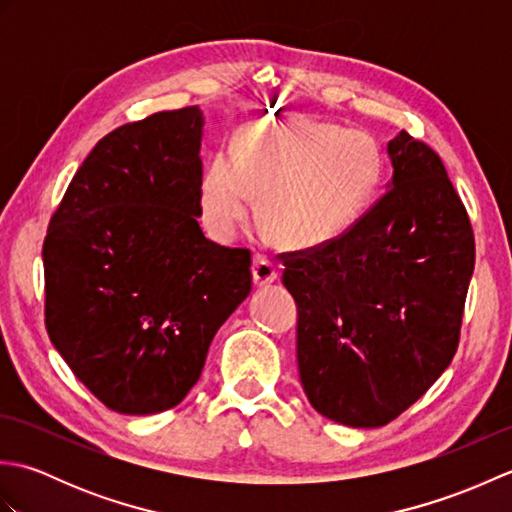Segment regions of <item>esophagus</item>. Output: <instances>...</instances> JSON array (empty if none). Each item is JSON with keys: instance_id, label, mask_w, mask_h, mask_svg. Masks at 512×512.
Segmentation results:
<instances>
[{"instance_id": "esophagus-1", "label": "esophagus", "mask_w": 512, "mask_h": 512, "mask_svg": "<svg viewBox=\"0 0 512 512\" xmlns=\"http://www.w3.org/2000/svg\"><path fill=\"white\" fill-rule=\"evenodd\" d=\"M277 275H279V270H277L275 262H270L268 257L257 255V257L253 259V284H255L257 288L270 286V284H273V281L277 279Z\"/></svg>"}]
</instances>
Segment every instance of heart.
<instances>
[{
	"instance_id": "obj_1",
	"label": "heart",
	"mask_w": 512,
	"mask_h": 512,
	"mask_svg": "<svg viewBox=\"0 0 512 512\" xmlns=\"http://www.w3.org/2000/svg\"><path fill=\"white\" fill-rule=\"evenodd\" d=\"M380 173L376 143L361 129L330 123H253L237 156L217 151L200 180L202 220L231 242L257 213L279 244L310 250L350 228L372 198Z\"/></svg>"
}]
</instances>
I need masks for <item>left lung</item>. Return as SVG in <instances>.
I'll return each instance as SVG.
<instances>
[{
  "mask_svg": "<svg viewBox=\"0 0 512 512\" xmlns=\"http://www.w3.org/2000/svg\"><path fill=\"white\" fill-rule=\"evenodd\" d=\"M387 154V191L361 220L281 255L303 391L356 429L398 418L449 367L475 266L471 220L440 156L407 132Z\"/></svg>",
  "mask_w": 512,
  "mask_h": 512,
  "instance_id": "1",
  "label": "left lung"
}]
</instances>
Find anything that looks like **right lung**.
I'll use <instances>...</instances> for the list:
<instances>
[{"mask_svg": "<svg viewBox=\"0 0 512 512\" xmlns=\"http://www.w3.org/2000/svg\"><path fill=\"white\" fill-rule=\"evenodd\" d=\"M200 107L101 138L43 242L46 328L74 376L112 411L176 407L215 332L250 295V250L206 239Z\"/></svg>", "mask_w": 512, "mask_h": 512, "instance_id": "add662e5", "label": "right lung"}]
</instances>
